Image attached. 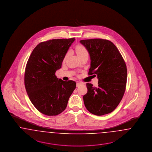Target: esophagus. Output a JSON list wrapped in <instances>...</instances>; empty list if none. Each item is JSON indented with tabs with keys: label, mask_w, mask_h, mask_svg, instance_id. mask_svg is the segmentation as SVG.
<instances>
[{
	"label": "esophagus",
	"mask_w": 152,
	"mask_h": 152,
	"mask_svg": "<svg viewBox=\"0 0 152 152\" xmlns=\"http://www.w3.org/2000/svg\"><path fill=\"white\" fill-rule=\"evenodd\" d=\"M82 84H83V83H77L76 86H77V87H79L80 86H81V85H82Z\"/></svg>",
	"instance_id": "34e87169"
}]
</instances>
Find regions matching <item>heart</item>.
Wrapping results in <instances>:
<instances>
[{
    "label": "heart",
    "mask_w": 152,
    "mask_h": 152,
    "mask_svg": "<svg viewBox=\"0 0 152 152\" xmlns=\"http://www.w3.org/2000/svg\"><path fill=\"white\" fill-rule=\"evenodd\" d=\"M76 52L77 55V56L79 57H80L84 55H86L88 54V52L87 50H86V48L82 45H78L76 47ZM68 53H66V55H65V58L64 59H65L67 56H68Z\"/></svg>",
    "instance_id": "heart-1"
}]
</instances>
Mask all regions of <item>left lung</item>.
I'll return each instance as SVG.
<instances>
[{"instance_id":"obj_1","label":"left lung","mask_w":152,"mask_h":152,"mask_svg":"<svg viewBox=\"0 0 152 152\" xmlns=\"http://www.w3.org/2000/svg\"><path fill=\"white\" fill-rule=\"evenodd\" d=\"M91 59L89 75L97 77L98 87L87 83L88 92L83 96L87 110L97 116L113 112L123 99L126 80L127 69L121 53L110 41L92 39L80 41Z\"/></svg>"}]
</instances>
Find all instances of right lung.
<instances>
[{
  "instance_id": "1",
  "label": "right lung",
  "mask_w": 152,
  "mask_h": 152,
  "mask_svg": "<svg viewBox=\"0 0 152 152\" xmlns=\"http://www.w3.org/2000/svg\"><path fill=\"white\" fill-rule=\"evenodd\" d=\"M75 38L52 39L39 44L28 60L24 85L29 99L40 112L56 116L66 108L76 87L72 80L64 81L55 75Z\"/></svg>"
}]
</instances>
